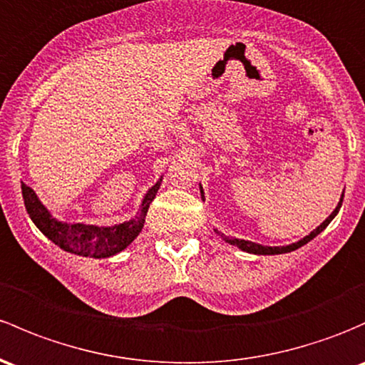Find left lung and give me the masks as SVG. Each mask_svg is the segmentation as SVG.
<instances>
[{
	"instance_id": "8db88e82",
	"label": "left lung",
	"mask_w": 365,
	"mask_h": 365,
	"mask_svg": "<svg viewBox=\"0 0 365 365\" xmlns=\"http://www.w3.org/2000/svg\"><path fill=\"white\" fill-rule=\"evenodd\" d=\"M341 205H343V199H341V201H339V205L336 206V210H334V212H332L331 215H329V218H327V220L324 222V224H322V225H318V227L314 229V231H313L312 234H308V236H306V237H302L301 241H297V243H292V245H287V247H262V245L252 243V241L236 240V237H229V236H224V240L227 241V243L234 245V247L241 248V250H245V252H250V253H257V255H276V253H287V252H294V250H297V248H301L302 245H306V243H308V241H312L313 237L317 236V234H320L322 231H324V229L327 227L329 224H331V220H332V218L336 217L337 212H339Z\"/></svg>"
}]
</instances>
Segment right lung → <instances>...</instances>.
Masks as SVG:
<instances>
[{
  "label": "right lung",
  "instance_id": "right-lung-1",
  "mask_svg": "<svg viewBox=\"0 0 365 365\" xmlns=\"http://www.w3.org/2000/svg\"><path fill=\"white\" fill-rule=\"evenodd\" d=\"M159 185L160 183H155L145 195L143 202H141L143 208H141L140 217L124 222L120 225H113V227H96V225L57 222L48 213V210L41 205L34 190L26 183H22V197H24V205L31 220L57 247L66 252L76 253V255L105 259V257H112L115 253L124 250L125 247H129L134 237L141 232L148 206L155 197Z\"/></svg>",
  "mask_w": 365,
  "mask_h": 365
}]
</instances>
